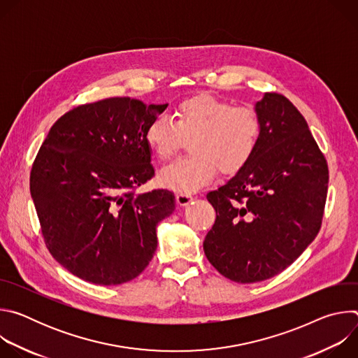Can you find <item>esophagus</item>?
Here are the masks:
<instances>
[{
  "mask_svg": "<svg viewBox=\"0 0 358 358\" xmlns=\"http://www.w3.org/2000/svg\"><path fill=\"white\" fill-rule=\"evenodd\" d=\"M192 199H194V198H192V195H189V194H185V192L177 194V202H178V206H181V207L188 206V203H189Z\"/></svg>",
  "mask_w": 358,
  "mask_h": 358,
  "instance_id": "1",
  "label": "esophagus"
}]
</instances>
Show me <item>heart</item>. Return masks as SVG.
I'll list each match as a JSON object with an SVG mask.
<instances>
[{"mask_svg":"<svg viewBox=\"0 0 358 358\" xmlns=\"http://www.w3.org/2000/svg\"><path fill=\"white\" fill-rule=\"evenodd\" d=\"M176 122L160 115L145 130V141L156 157L170 160L191 138V155L162 169L159 180L176 191L192 192L213 180L217 170L224 176L241 171L257 150L261 117L252 106H234L213 94H196L180 101Z\"/></svg>","mask_w":358,"mask_h":358,"instance_id":"b5f03b06","label":"heart"}]
</instances>
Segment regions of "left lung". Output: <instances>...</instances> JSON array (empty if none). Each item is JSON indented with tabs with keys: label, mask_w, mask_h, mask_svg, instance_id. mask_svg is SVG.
Instances as JSON below:
<instances>
[{
	"label": "left lung",
	"mask_w": 358,
	"mask_h": 358,
	"mask_svg": "<svg viewBox=\"0 0 358 358\" xmlns=\"http://www.w3.org/2000/svg\"><path fill=\"white\" fill-rule=\"evenodd\" d=\"M255 110L262 127L253 156L207 194L217 220L203 252L238 283L269 279L300 257L320 231L329 187L327 162L292 101L265 93Z\"/></svg>",
	"instance_id": "left-lung-1"
}]
</instances>
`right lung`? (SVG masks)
Instances as JSON below:
<instances>
[{"label":"right lung","mask_w":358,"mask_h":358,"mask_svg":"<svg viewBox=\"0 0 358 358\" xmlns=\"http://www.w3.org/2000/svg\"><path fill=\"white\" fill-rule=\"evenodd\" d=\"M167 106L109 97L69 110L50 127L29 189L45 245L72 275L120 285L152 259L157 224L173 214L176 196L134 189L155 176L145 130Z\"/></svg>","instance_id":"obj_1"}]
</instances>
